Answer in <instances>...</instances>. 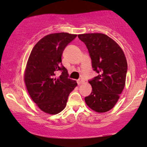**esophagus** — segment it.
Returning <instances> with one entry per match:
<instances>
[{
    "label": "esophagus",
    "mask_w": 147,
    "mask_h": 147,
    "mask_svg": "<svg viewBox=\"0 0 147 147\" xmlns=\"http://www.w3.org/2000/svg\"><path fill=\"white\" fill-rule=\"evenodd\" d=\"M84 82V80H83L82 79V78H80V79H78L77 80V83L79 85L80 84H82V83Z\"/></svg>",
    "instance_id": "1"
}]
</instances>
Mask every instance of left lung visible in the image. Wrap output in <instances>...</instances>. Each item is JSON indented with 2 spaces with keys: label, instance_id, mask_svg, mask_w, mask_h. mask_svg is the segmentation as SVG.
<instances>
[{
  "label": "left lung",
  "instance_id": "1",
  "mask_svg": "<svg viewBox=\"0 0 147 147\" xmlns=\"http://www.w3.org/2000/svg\"><path fill=\"white\" fill-rule=\"evenodd\" d=\"M84 43L91 59L92 67L98 75L90 80L92 92L85 97L89 108L106 112L117 104L123 90L127 63L120 46L113 39L101 33L78 35Z\"/></svg>",
  "mask_w": 147,
  "mask_h": 147
}]
</instances>
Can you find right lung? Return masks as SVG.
Listing matches in <instances>:
<instances>
[{"mask_svg": "<svg viewBox=\"0 0 147 147\" xmlns=\"http://www.w3.org/2000/svg\"><path fill=\"white\" fill-rule=\"evenodd\" d=\"M76 35L60 32L45 36L36 43L28 58L24 81L28 93L40 109L56 115L66 106L69 95L77 86L62 64L63 52ZM61 71L57 77L55 75Z\"/></svg>", "mask_w": 147, "mask_h": 147, "instance_id": "right-lung-1", "label": "right lung"}]
</instances>
